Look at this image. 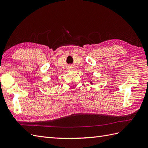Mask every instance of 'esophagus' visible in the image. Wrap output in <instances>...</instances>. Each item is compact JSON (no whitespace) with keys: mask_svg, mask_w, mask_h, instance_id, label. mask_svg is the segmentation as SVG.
<instances>
[{"mask_svg":"<svg viewBox=\"0 0 148 148\" xmlns=\"http://www.w3.org/2000/svg\"><path fill=\"white\" fill-rule=\"evenodd\" d=\"M70 70H73V67H70Z\"/></svg>","mask_w":148,"mask_h":148,"instance_id":"1","label":"esophagus"}]
</instances>
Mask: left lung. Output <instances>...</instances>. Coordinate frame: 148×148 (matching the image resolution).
I'll return each instance as SVG.
<instances>
[{
  "mask_svg": "<svg viewBox=\"0 0 148 148\" xmlns=\"http://www.w3.org/2000/svg\"><path fill=\"white\" fill-rule=\"evenodd\" d=\"M90 84H93V83H92V82H90Z\"/></svg>",
  "mask_w": 148,
  "mask_h": 148,
  "instance_id": "8db88e82",
  "label": "left lung"
}]
</instances>
